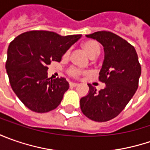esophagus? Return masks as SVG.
<instances>
[{
	"label": "esophagus",
	"instance_id": "1",
	"mask_svg": "<svg viewBox=\"0 0 150 150\" xmlns=\"http://www.w3.org/2000/svg\"><path fill=\"white\" fill-rule=\"evenodd\" d=\"M69 85H70V87H76V86H78V83H69Z\"/></svg>",
	"mask_w": 150,
	"mask_h": 150
}]
</instances>
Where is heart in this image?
<instances>
[{
    "mask_svg": "<svg viewBox=\"0 0 150 150\" xmlns=\"http://www.w3.org/2000/svg\"><path fill=\"white\" fill-rule=\"evenodd\" d=\"M83 47L84 51L86 52V53L90 57H97L100 53V46L97 42H94V41H88V42H85L83 45ZM69 52L70 51L68 50L65 55L67 56L69 54ZM82 72H83L81 70H79L75 67H72L68 69V74L73 78H78V76H80L82 74Z\"/></svg>",
    "mask_w": 150,
    "mask_h": 150,
    "instance_id": "b5f03b06",
    "label": "heart"
}]
</instances>
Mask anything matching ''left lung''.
I'll use <instances>...</instances> for the list:
<instances>
[{
    "instance_id": "1",
    "label": "left lung",
    "mask_w": 150,
    "mask_h": 150,
    "mask_svg": "<svg viewBox=\"0 0 150 150\" xmlns=\"http://www.w3.org/2000/svg\"><path fill=\"white\" fill-rule=\"evenodd\" d=\"M86 37L103 47L104 60L98 79L106 86L98 92L88 84L89 91L80 99V107L91 120L106 122L118 116L134 95L141 66L134 47L118 35L102 31Z\"/></svg>"
}]
</instances>
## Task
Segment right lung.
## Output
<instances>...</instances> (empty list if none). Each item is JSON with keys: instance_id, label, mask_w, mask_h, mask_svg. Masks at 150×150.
I'll list each match as a JSON object with an SVG mask.
<instances>
[{"instance_id": "1", "label": "right lung", "mask_w": 150, "mask_h": 150, "mask_svg": "<svg viewBox=\"0 0 150 150\" xmlns=\"http://www.w3.org/2000/svg\"><path fill=\"white\" fill-rule=\"evenodd\" d=\"M81 37V34L62 37L52 32L30 31L10 43L6 63L10 84L29 109L47 112L60 104L69 83L64 78H47V65L52 61L60 62Z\"/></svg>"}]
</instances>
